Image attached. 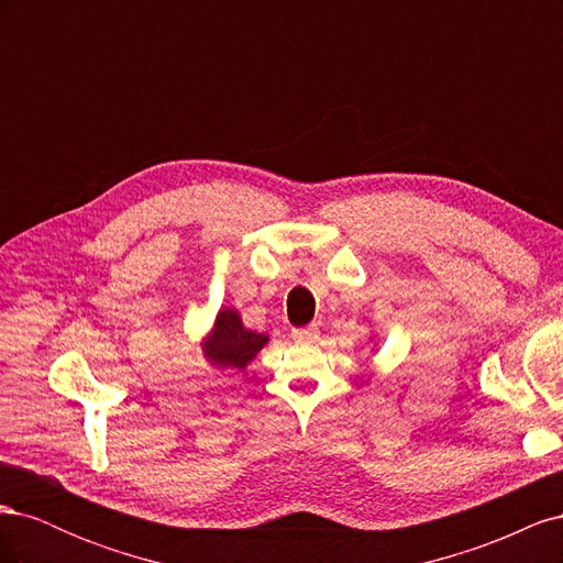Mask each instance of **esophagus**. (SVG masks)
I'll use <instances>...</instances> for the list:
<instances>
[{
	"label": "esophagus",
	"mask_w": 563,
	"mask_h": 563,
	"mask_svg": "<svg viewBox=\"0 0 563 563\" xmlns=\"http://www.w3.org/2000/svg\"><path fill=\"white\" fill-rule=\"evenodd\" d=\"M294 340H298V343H314V340L319 338V329L314 327V323H310V327H302V329H294Z\"/></svg>",
	"instance_id": "esophagus-1"
}]
</instances>
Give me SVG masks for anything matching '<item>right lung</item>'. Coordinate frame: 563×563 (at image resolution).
Masks as SVG:
<instances>
[{"mask_svg":"<svg viewBox=\"0 0 563 563\" xmlns=\"http://www.w3.org/2000/svg\"><path fill=\"white\" fill-rule=\"evenodd\" d=\"M269 343V335L255 333L244 327L240 310L220 308L213 327L201 340V354L216 368L244 371L258 352Z\"/></svg>","mask_w":563,"mask_h":563,"instance_id":"obj_1","label":"right lung"}]
</instances>
